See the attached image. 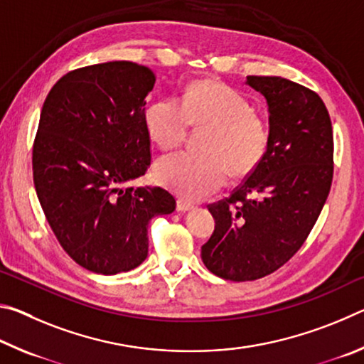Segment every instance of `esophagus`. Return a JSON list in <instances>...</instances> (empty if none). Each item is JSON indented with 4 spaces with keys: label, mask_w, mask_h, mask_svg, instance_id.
I'll return each mask as SVG.
<instances>
[{
    "label": "esophagus",
    "mask_w": 364,
    "mask_h": 364,
    "mask_svg": "<svg viewBox=\"0 0 364 364\" xmlns=\"http://www.w3.org/2000/svg\"><path fill=\"white\" fill-rule=\"evenodd\" d=\"M194 205L189 204V202L183 200V199H178L176 200V210L178 212H188V210H193Z\"/></svg>",
    "instance_id": "esophagus-1"
}]
</instances>
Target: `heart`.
Here are the masks:
<instances>
[{"mask_svg":"<svg viewBox=\"0 0 364 364\" xmlns=\"http://www.w3.org/2000/svg\"><path fill=\"white\" fill-rule=\"evenodd\" d=\"M144 120L151 139L164 151L180 147L191 125L208 128L202 139L205 154H176L159 160L154 168L159 184L186 200L217 193L230 173L234 178L252 173L269 143L268 123L254 112L247 97L213 80L191 83L180 101H154Z\"/></svg>","mask_w":364,"mask_h":364,"instance_id":"b5f03b06","label":"heart"}]
</instances>
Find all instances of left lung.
Masks as SVG:
<instances>
[{
  "instance_id": "obj_1",
  "label": "left lung",
  "mask_w": 364,
  "mask_h": 364,
  "mask_svg": "<svg viewBox=\"0 0 364 364\" xmlns=\"http://www.w3.org/2000/svg\"><path fill=\"white\" fill-rule=\"evenodd\" d=\"M268 106L269 143L260 165L230 197L208 207L215 231L202 245L208 271L254 281L281 268L315 226L334 173L332 123L315 91L282 77L249 75Z\"/></svg>"
}]
</instances>
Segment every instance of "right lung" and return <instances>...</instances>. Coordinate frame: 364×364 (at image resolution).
<instances>
[{"instance_id":"add662e5","label":"right lung","mask_w":364,"mask_h":364,"mask_svg":"<svg viewBox=\"0 0 364 364\" xmlns=\"http://www.w3.org/2000/svg\"><path fill=\"white\" fill-rule=\"evenodd\" d=\"M154 83L149 67L112 60L69 72L43 104L36 196L63 249L97 274L139 267L149 221L176 207L162 188H123L151 165L144 115Z\"/></svg>"}]
</instances>
